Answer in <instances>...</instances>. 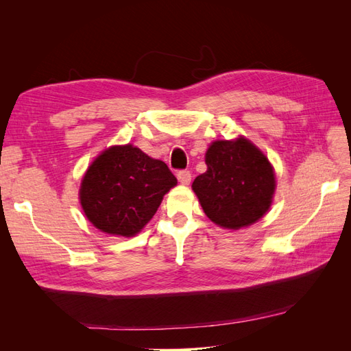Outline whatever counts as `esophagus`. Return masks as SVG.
Here are the masks:
<instances>
[{"instance_id":"1","label":"esophagus","mask_w":351,"mask_h":351,"mask_svg":"<svg viewBox=\"0 0 351 351\" xmlns=\"http://www.w3.org/2000/svg\"><path fill=\"white\" fill-rule=\"evenodd\" d=\"M177 180L180 182V184L187 186L190 183V180H192V174H190V171H178Z\"/></svg>"}]
</instances>
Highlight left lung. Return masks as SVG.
I'll list each match as a JSON object with an SVG mask.
<instances>
[{"instance_id":"8db88e82","label":"left lung","mask_w":351,"mask_h":351,"mask_svg":"<svg viewBox=\"0 0 351 351\" xmlns=\"http://www.w3.org/2000/svg\"><path fill=\"white\" fill-rule=\"evenodd\" d=\"M208 169L192 189L205 215L224 230H240L269 210L277 182L268 156L247 137L214 141L205 152Z\"/></svg>"}]
</instances>
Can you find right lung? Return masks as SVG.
<instances>
[{
  "instance_id": "obj_1",
  "label": "right lung",
  "mask_w": 351,
  "mask_h": 351,
  "mask_svg": "<svg viewBox=\"0 0 351 351\" xmlns=\"http://www.w3.org/2000/svg\"><path fill=\"white\" fill-rule=\"evenodd\" d=\"M177 178L161 159L132 143L104 149L83 174L79 200L90 224L105 234L134 237L152 219Z\"/></svg>"
}]
</instances>
